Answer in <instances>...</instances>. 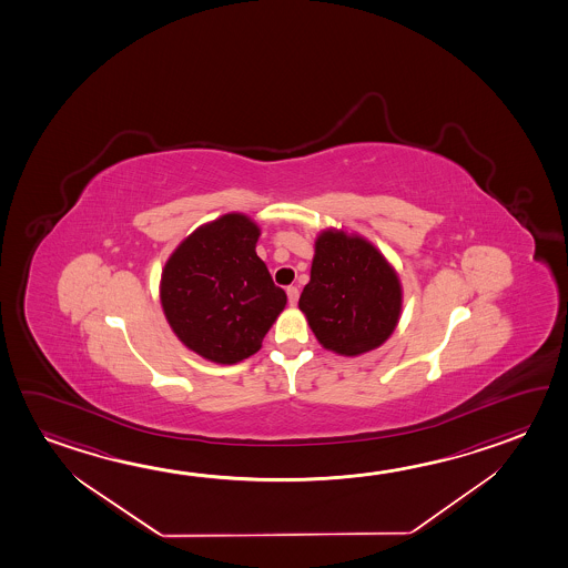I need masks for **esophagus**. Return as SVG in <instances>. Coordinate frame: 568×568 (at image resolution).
Masks as SVG:
<instances>
[{"label": "esophagus", "instance_id": "1", "mask_svg": "<svg viewBox=\"0 0 568 568\" xmlns=\"http://www.w3.org/2000/svg\"><path fill=\"white\" fill-rule=\"evenodd\" d=\"M286 294H288L290 306H296L298 304L300 290L296 286H288Z\"/></svg>", "mask_w": 568, "mask_h": 568}]
</instances>
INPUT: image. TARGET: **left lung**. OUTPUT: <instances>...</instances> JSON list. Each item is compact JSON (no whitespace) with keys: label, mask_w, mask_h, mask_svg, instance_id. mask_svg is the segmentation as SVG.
I'll use <instances>...</instances> for the list:
<instances>
[{"label":"left lung","mask_w":568,"mask_h":568,"mask_svg":"<svg viewBox=\"0 0 568 568\" xmlns=\"http://www.w3.org/2000/svg\"><path fill=\"white\" fill-rule=\"evenodd\" d=\"M300 310L322 346L357 356L392 336L402 310V286L369 242L327 231L317 239Z\"/></svg>","instance_id":"obj_1"}]
</instances>
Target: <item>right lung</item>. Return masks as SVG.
I'll return each mask as SVG.
<instances>
[{
	"label": "right lung",
	"mask_w": 568,
	"mask_h": 568,
	"mask_svg": "<svg viewBox=\"0 0 568 568\" xmlns=\"http://www.w3.org/2000/svg\"><path fill=\"white\" fill-rule=\"evenodd\" d=\"M258 236L244 214H224L194 231L164 266V316L184 346L216 364L256 354L286 306V292L254 251Z\"/></svg>",
	"instance_id": "1"
}]
</instances>
